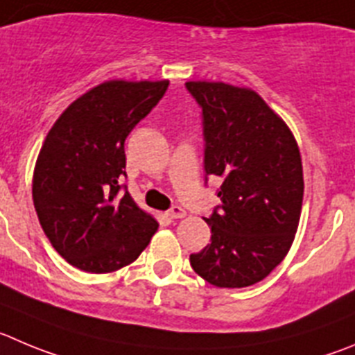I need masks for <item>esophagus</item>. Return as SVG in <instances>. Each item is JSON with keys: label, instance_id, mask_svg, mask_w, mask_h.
Segmentation results:
<instances>
[{"label": "esophagus", "instance_id": "1", "mask_svg": "<svg viewBox=\"0 0 355 355\" xmlns=\"http://www.w3.org/2000/svg\"><path fill=\"white\" fill-rule=\"evenodd\" d=\"M166 217L171 218V220H177V218L185 217V210L182 207H171L170 210L166 211Z\"/></svg>", "mask_w": 355, "mask_h": 355}]
</instances>
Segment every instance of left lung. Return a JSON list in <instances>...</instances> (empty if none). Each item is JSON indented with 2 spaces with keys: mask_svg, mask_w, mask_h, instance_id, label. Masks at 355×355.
<instances>
[{
  "mask_svg": "<svg viewBox=\"0 0 355 355\" xmlns=\"http://www.w3.org/2000/svg\"><path fill=\"white\" fill-rule=\"evenodd\" d=\"M201 108L205 184L223 180L205 217L210 243L189 261L215 287H248L289 252L303 203V166L293 132L259 94L223 82H187Z\"/></svg>",
  "mask_w": 355,
  "mask_h": 355,
  "instance_id": "obj_1",
  "label": "left lung"
}]
</instances>
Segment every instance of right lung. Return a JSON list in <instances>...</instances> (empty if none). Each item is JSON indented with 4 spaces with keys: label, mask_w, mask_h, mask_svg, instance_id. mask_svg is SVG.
Instances as JSON below:
<instances>
[{
    "label": "right lung",
    "mask_w": 355,
    "mask_h": 355,
    "mask_svg": "<svg viewBox=\"0 0 355 355\" xmlns=\"http://www.w3.org/2000/svg\"><path fill=\"white\" fill-rule=\"evenodd\" d=\"M168 85L105 82L73 101L45 138L33 177L35 210L52 247L78 270L128 266L157 230L121 182L125 138Z\"/></svg>",
    "instance_id": "add662e5"
}]
</instances>
